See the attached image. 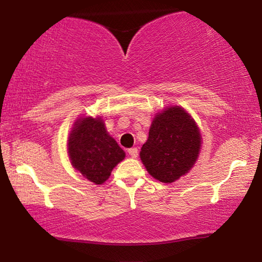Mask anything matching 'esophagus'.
<instances>
[{"label": "esophagus", "instance_id": "1", "mask_svg": "<svg viewBox=\"0 0 262 262\" xmlns=\"http://www.w3.org/2000/svg\"><path fill=\"white\" fill-rule=\"evenodd\" d=\"M127 152H128V155H130L131 157H134V159H136V157L138 156V150H137V148H131V149H128Z\"/></svg>", "mask_w": 262, "mask_h": 262}]
</instances>
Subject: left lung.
Listing matches in <instances>:
<instances>
[{
	"instance_id": "left-lung-1",
	"label": "left lung",
	"mask_w": 262,
	"mask_h": 262,
	"mask_svg": "<svg viewBox=\"0 0 262 262\" xmlns=\"http://www.w3.org/2000/svg\"><path fill=\"white\" fill-rule=\"evenodd\" d=\"M202 138L195 121L181 107H169L154 118L141 160L152 178L174 182L195 163Z\"/></svg>"
}]
</instances>
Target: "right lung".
<instances>
[{
	"instance_id": "right-lung-1",
	"label": "right lung",
	"mask_w": 262,
	"mask_h": 262,
	"mask_svg": "<svg viewBox=\"0 0 262 262\" xmlns=\"http://www.w3.org/2000/svg\"><path fill=\"white\" fill-rule=\"evenodd\" d=\"M68 145L74 168L96 185L103 184L113 168L125 157L124 150L107 134L101 118L77 120Z\"/></svg>"
}]
</instances>
